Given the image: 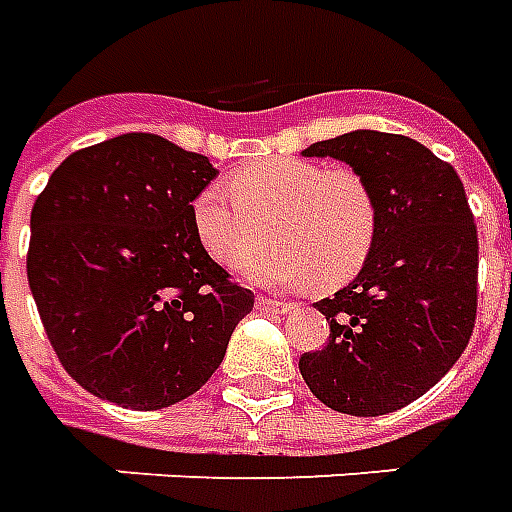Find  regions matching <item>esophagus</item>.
Here are the masks:
<instances>
[{
  "mask_svg": "<svg viewBox=\"0 0 512 512\" xmlns=\"http://www.w3.org/2000/svg\"><path fill=\"white\" fill-rule=\"evenodd\" d=\"M255 306L260 309V312H266V314L293 312V304H287V301H279V298H271V295H257Z\"/></svg>",
  "mask_w": 512,
  "mask_h": 512,
  "instance_id": "34e87169",
  "label": "esophagus"
}]
</instances>
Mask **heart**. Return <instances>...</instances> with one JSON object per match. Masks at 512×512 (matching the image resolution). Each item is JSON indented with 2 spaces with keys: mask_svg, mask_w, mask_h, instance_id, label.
Here are the masks:
<instances>
[{
  "mask_svg": "<svg viewBox=\"0 0 512 512\" xmlns=\"http://www.w3.org/2000/svg\"><path fill=\"white\" fill-rule=\"evenodd\" d=\"M189 214L208 255L222 266L244 260L241 274L266 287L350 282L372 257L380 227L374 189L361 173L298 157L236 170L227 189H200ZM268 221L277 244L253 256Z\"/></svg>",
  "mask_w": 512,
  "mask_h": 512,
  "instance_id": "heart-1",
  "label": "heart"
}]
</instances>
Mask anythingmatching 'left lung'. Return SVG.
Returning <instances> with one entry per match:
<instances>
[{"label": "left lung", "instance_id": "left-lung-1", "mask_svg": "<svg viewBox=\"0 0 512 512\" xmlns=\"http://www.w3.org/2000/svg\"><path fill=\"white\" fill-rule=\"evenodd\" d=\"M304 157L347 162L369 181L380 227L361 274L317 309L323 350L298 369L325 407L388 415L434 388L467 347L478 312V227L453 165L407 135L355 130Z\"/></svg>", "mask_w": 512, "mask_h": 512}]
</instances>
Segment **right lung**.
I'll return each instance as SVG.
<instances>
[{"instance_id": "add662e5", "label": "right lung", "mask_w": 512, "mask_h": 512, "mask_svg": "<svg viewBox=\"0 0 512 512\" xmlns=\"http://www.w3.org/2000/svg\"><path fill=\"white\" fill-rule=\"evenodd\" d=\"M208 157L127 132L70 154L32 208L26 276L59 361L81 388L127 410L200 391L255 293L214 263L192 200Z\"/></svg>"}]
</instances>
